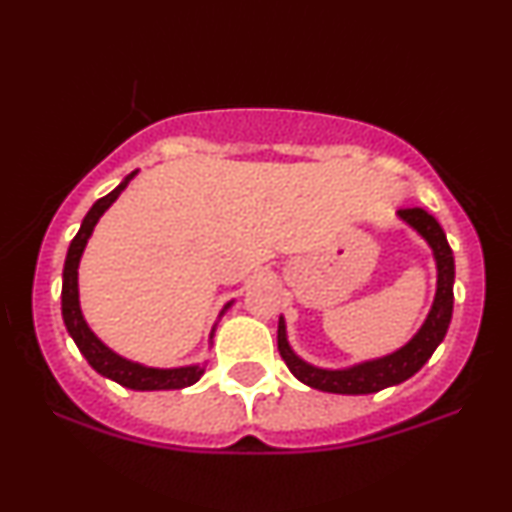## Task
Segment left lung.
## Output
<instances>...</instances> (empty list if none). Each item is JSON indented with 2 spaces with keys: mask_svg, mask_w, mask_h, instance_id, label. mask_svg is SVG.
Segmentation results:
<instances>
[{
  "mask_svg": "<svg viewBox=\"0 0 512 512\" xmlns=\"http://www.w3.org/2000/svg\"><path fill=\"white\" fill-rule=\"evenodd\" d=\"M399 216L428 240V245L433 248V255H436L438 291L424 327H421L419 334L407 346H402L395 354L378 358V361H366L361 366L346 370H322L310 366V363L301 361V358L293 354L289 342H286L284 320H279V330H276L279 354L301 383L322 392H334V395H370V392L385 390V387L404 383V380L411 378L433 356L436 346L443 342L452 317V281H455V260H452L448 238H445L436 216L428 214L426 209H399Z\"/></svg>",
  "mask_w": 512,
  "mask_h": 512,
  "instance_id": "8db88e82",
  "label": "left lung"
}]
</instances>
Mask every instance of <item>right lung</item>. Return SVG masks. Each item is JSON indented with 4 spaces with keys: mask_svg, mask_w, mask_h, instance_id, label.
<instances>
[{
    "mask_svg": "<svg viewBox=\"0 0 512 512\" xmlns=\"http://www.w3.org/2000/svg\"><path fill=\"white\" fill-rule=\"evenodd\" d=\"M134 175V173H132ZM129 175V178H132ZM120 182L110 195H105L88 209V214L81 221L79 233H76L72 245L67 250V260H64V272H62V317L67 332L72 334V339L79 346L81 354L86 356V361L91 363V368L96 373L105 375V378L115 380L122 387L129 390H182V387L197 383L199 375L204 373L202 366H187V368H170V370H158V368H146L139 363L127 361V358L113 354V351L105 346L101 339L88 330L84 315L79 308V289H76V269H79L81 252L86 248V240L91 238L93 226L101 219L103 211L120 197V192L125 190L127 182ZM228 308V305H226Z\"/></svg>",
    "mask_w": 512,
    "mask_h": 512,
    "instance_id": "1",
    "label": "right lung"
}]
</instances>
